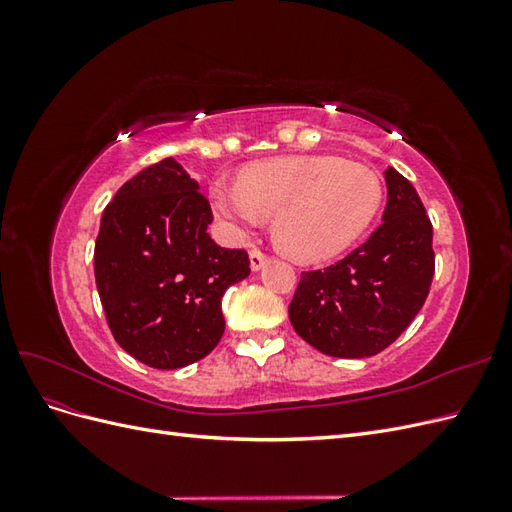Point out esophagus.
I'll list each match as a JSON object with an SVG mask.
<instances>
[{"label": "esophagus", "mask_w": 512, "mask_h": 512, "mask_svg": "<svg viewBox=\"0 0 512 512\" xmlns=\"http://www.w3.org/2000/svg\"><path fill=\"white\" fill-rule=\"evenodd\" d=\"M265 262H267V254H262L260 250H252L250 252V267H252V271H260L262 267H265Z\"/></svg>", "instance_id": "obj_1"}]
</instances>
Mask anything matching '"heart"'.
I'll list each match as a JSON object with an SVG mask.
<instances>
[{
    "instance_id": "obj_1",
    "label": "heart",
    "mask_w": 512,
    "mask_h": 512,
    "mask_svg": "<svg viewBox=\"0 0 512 512\" xmlns=\"http://www.w3.org/2000/svg\"><path fill=\"white\" fill-rule=\"evenodd\" d=\"M374 168L337 156H280L254 162L239 181L211 183V209L228 232L243 235L273 215L277 250L299 262L337 256L374 222L382 205Z\"/></svg>"
}]
</instances>
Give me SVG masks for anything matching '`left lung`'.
Wrapping results in <instances>:
<instances>
[{
  "instance_id": "left-lung-1",
  "label": "left lung",
  "mask_w": 512,
  "mask_h": 512,
  "mask_svg": "<svg viewBox=\"0 0 512 512\" xmlns=\"http://www.w3.org/2000/svg\"><path fill=\"white\" fill-rule=\"evenodd\" d=\"M382 224L346 258L301 273L288 316L309 346L337 359H365L408 329L429 294L433 228L414 185L384 170Z\"/></svg>"
}]
</instances>
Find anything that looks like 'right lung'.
I'll return each mask as SVG.
<instances>
[{"mask_svg":"<svg viewBox=\"0 0 512 512\" xmlns=\"http://www.w3.org/2000/svg\"><path fill=\"white\" fill-rule=\"evenodd\" d=\"M209 200L173 158L143 168L106 205L96 286L115 342L156 369L207 356L224 335V292L250 275L245 250L215 243Z\"/></svg>","mask_w":512,"mask_h":512,"instance_id":"right-lung-1","label":"right lung"}]
</instances>
